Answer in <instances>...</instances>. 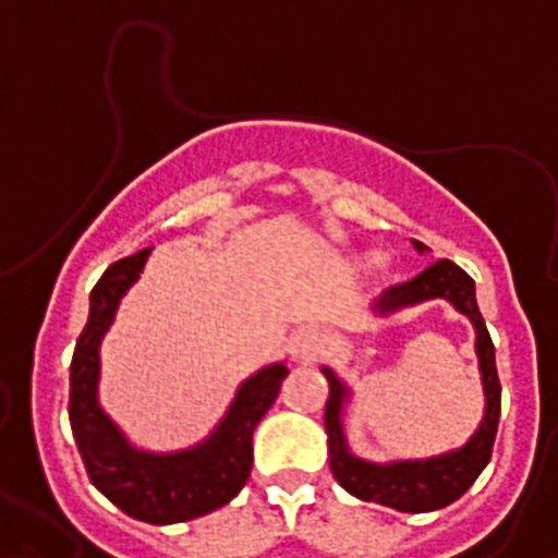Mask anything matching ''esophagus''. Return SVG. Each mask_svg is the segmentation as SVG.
Here are the masks:
<instances>
[{
	"label": "esophagus",
	"mask_w": 558,
	"mask_h": 558,
	"mask_svg": "<svg viewBox=\"0 0 558 558\" xmlns=\"http://www.w3.org/2000/svg\"><path fill=\"white\" fill-rule=\"evenodd\" d=\"M326 345L328 337L319 326H303L292 333V353L298 362H312Z\"/></svg>",
	"instance_id": "34e87169"
}]
</instances>
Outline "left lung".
<instances>
[{
	"instance_id": "8db88e82",
	"label": "left lung",
	"mask_w": 558,
	"mask_h": 558,
	"mask_svg": "<svg viewBox=\"0 0 558 558\" xmlns=\"http://www.w3.org/2000/svg\"><path fill=\"white\" fill-rule=\"evenodd\" d=\"M413 246L421 255L429 252L421 241H413ZM435 298L452 303L474 326V353H477L483 396H486L481 424L460 449L433 454V458L390 460V463H373V460L353 454L351 447H348L345 424H342L345 407L351 404V387L339 379L331 367H323V376L328 379L326 433L328 463H331L333 477H337L339 486L351 492L353 497H360V500L379 502V506L407 513L438 511V508L458 500L492 460L494 435H497V421H500V379H497V365H494L492 337H488V328L483 323L481 308H477L474 280L458 264L435 260V264L426 266L424 272L415 275L413 280L387 289L385 298L373 306V314L376 317H390L401 308L418 306V303Z\"/></svg>"
}]
</instances>
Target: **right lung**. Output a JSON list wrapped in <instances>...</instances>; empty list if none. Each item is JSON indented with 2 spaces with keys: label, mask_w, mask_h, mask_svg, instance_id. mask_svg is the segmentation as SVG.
Returning a JSON list of instances; mask_svg holds the SVG:
<instances>
[{
  "label": "right lung",
  "mask_w": 558,
  "mask_h": 558,
  "mask_svg": "<svg viewBox=\"0 0 558 558\" xmlns=\"http://www.w3.org/2000/svg\"><path fill=\"white\" fill-rule=\"evenodd\" d=\"M151 250L111 264L89 294V319L70 365V424L92 486L120 511L151 525L196 520L227 506L252 469V433L280 393L286 362H272L244 379L225 418L205 440L177 452L134 447L100 407V342L120 300L137 283Z\"/></svg>",
  "instance_id": "obj_1"
}]
</instances>
